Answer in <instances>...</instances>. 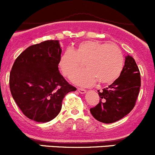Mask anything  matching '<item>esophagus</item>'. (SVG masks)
<instances>
[{
    "label": "esophagus",
    "instance_id": "esophagus-1",
    "mask_svg": "<svg viewBox=\"0 0 155 155\" xmlns=\"http://www.w3.org/2000/svg\"><path fill=\"white\" fill-rule=\"evenodd\" d=\"M78 91L80 93H81V94H84V93H87V90H84V89H81V88H78Z\"/></svg>",
    "mask_w": 155,
    "mask_h": 155
}]
</instances>
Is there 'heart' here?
<instances>
[{
  "instance_id": "b5f03b06",
  "label": "heart",
  "mask_w": 155,
  "mask_h": 155,
  "mask_svg": "<svg viewBox=\"0 0 155 155\" xmlns=\"http://www.w3.org/2000/svg\"><path fill=\"white\" fill-rule=\"evenodd\" d=\"M84 62V70L74 72ZM124 65V56L117 46L98 41H84L73 50L67 49L59 57V67L67 78L81 87L92 86L98 81L108 84L118 78Z\"/></svg>"
}]
</instances>
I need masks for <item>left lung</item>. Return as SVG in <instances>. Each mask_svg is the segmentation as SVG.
Segmentation results:
<instances>
[{"label": "left lung", "instance_id": "1", "mask_svg": "<svg viewBox=\"0 0 155 155\" xmlns=\"http://www.w3.org/2000/svg\"><path fill=\"white\" fill-rule=\"evenodd\" d=\"M140 87L139 68L134 59L128 55L119 78L102 91L98 90L101 99L96 107L90 108L92 115L105 124L120 120L134 108Z\"/></svg>", "mask_w": 155, "mask_h": 155}]
</instances>
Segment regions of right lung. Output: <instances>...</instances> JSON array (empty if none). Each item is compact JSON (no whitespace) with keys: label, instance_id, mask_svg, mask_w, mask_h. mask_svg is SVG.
<instances>
[{"label":"right lung","instance_id":"1","mask_svg":"<svg viewBox=\"0 0 155 155\" xmlns=\"http://www.w3.org/2000/svg\"><path fill=\"white\" fill-rule=\"evenodd\" d=\"M61 53L59 41L50 40L30 46L15 60L10 74V92L31 120L44 123L54 119L65 95L76 90L59 72Z\"/></svg>","mask_w":155,"mask_h":155}]
</instances>
